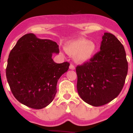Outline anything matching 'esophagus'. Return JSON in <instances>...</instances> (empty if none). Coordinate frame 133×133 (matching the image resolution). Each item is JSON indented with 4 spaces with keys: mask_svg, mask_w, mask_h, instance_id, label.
Wrapping results in <instances>:
<instances>
[{
    "mask_svg": "<svg viewBox=\"0 0 133 133\" xmlns=\"http://www.w3.org/2000/svg\"><path fill=\"white\" fill-rule=\"evenodd\" d=\"M69 69L71 70H74L75 69V66L71 64H70V65H69Z\"/></svg>",
    "mask_w": 133,
    "mask_h": 133,
    "instance_id": "esophagus-1",
    "label": "esophagus"
}]
</instances>
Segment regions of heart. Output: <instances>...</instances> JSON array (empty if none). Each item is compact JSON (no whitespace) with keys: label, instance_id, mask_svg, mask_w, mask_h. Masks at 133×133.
Segmentation results:
<instances>
[{"label":"heart","instance_id":"b5f03b06","mask_svg":"<svg viewBox=\"0 0 133 133\" xmlns=\"http://www.w3.org/2000/svg\"><path fill=\"white\" fill-rule=\"evenodd\" d=\"M65 49L69 54L74 56V59L79 63L86 62L92 58L95 53L96 46L94 42L84 38L69 41Z\"/></svg>","mask_w":133,"mask_h":133}]
</instances>
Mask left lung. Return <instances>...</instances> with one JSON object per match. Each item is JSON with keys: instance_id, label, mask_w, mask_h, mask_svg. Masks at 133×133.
<instances>
[{"instance_id": "left-lung-1", "label": "left lung", "mask_w": 133, "mask_h": 133, "mask_svg": "<svg viewBox=\"0 0 133 133\" xmlns=\"http://www.w3.org/2000/svg\"><path fill=\"white\" fill-rule=\"evenodd\" d=\"M99 52L76 67L77 89L86 103L101 106L117 97L124 86L128 65L124 46L113 34L106 32Z\"/></svg>"}]
</instances>
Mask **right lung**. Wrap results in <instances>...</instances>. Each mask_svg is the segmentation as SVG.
<instances>
[{"mask_svg":"<svg viewBox=\"0 0 133 133\" xmlns=\"http://www.w3.org/2000/svg\"><path fill=\"white\" fill-rule=\"evenodd\" d=\"M53 53L59 45L30 33L23 36L9 54L6 77L14 96L25 106L40 109L48 106L57 92V83L70 64L56 63Z\"/></svg>","mask_w":133,"mask_h":133,"instance_id":"right-lung-1","label":"right lung"}]
</instances>
